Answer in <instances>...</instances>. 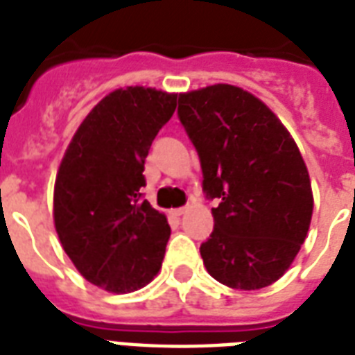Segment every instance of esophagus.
<instances>
[{"instance_id":"1","label":"esophagus","mask_w":355,"mask_h":355,"mask_svg":"<svg viewBox=\"0 0 355 355\" xmlns=\"http://www.w3.org/2000/svg\"><path fill=\"white\" fill-rule=\"evenodd\" d=\"M186 210H188V208H186V206H182V208H173L171 214H173V216L180 217V216H184V214H186Z\"/></svg>"}]
</instances>
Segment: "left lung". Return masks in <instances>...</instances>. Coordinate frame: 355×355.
Segmentation results:
<instances>
[{
    "label": "left lung",
    "mask_w": 355,
    "mask_h": 355,
    "mask_svg": "<svg viewBox=\"0 0 355 355\" xmlns=\"http://www.w3.org/2000/svg\"><path fill=\"white\" fill-rule=\"evenodd\" d=\"M178 119L197 149L214 232L200 245L206 270L252 291L284 276L308 236L313 193L295 139L243 88L214 85L178 96Z\"/></svg>",
    "instance_id": "1"
}]
</instances>
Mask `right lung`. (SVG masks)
<instances>
[{"label":"right lung","mask_w":355,"mask_h":355,"mask_svg":"<svg viewBox=\"0 0 355 355\" xmlns=\"http://www.w3.org/2000/svg\"><path fill=\"white\" fill-rule=\"evenodd\" d=\"M177 94L128 86L80 123L58 167L53 217L80 275L110 293L138 291L162 267L171 228L141 199L145 158Z\"/></svg>","instance_id":"right-lung-1"}]
</instances>
